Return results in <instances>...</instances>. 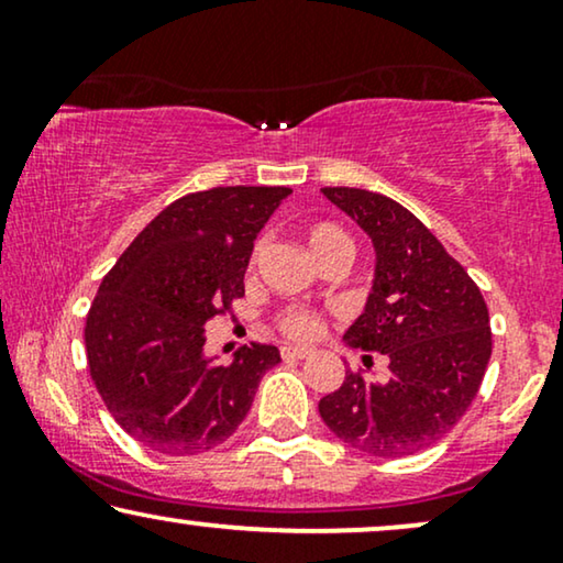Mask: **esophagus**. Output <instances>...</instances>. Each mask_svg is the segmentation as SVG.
Instances as JSON below:
<instances>
[{
	"instance_id": "34e87169",
	"label": "esophagus",
	"mask_w": 563,
	"mask_h": 563,
	"mask_svg": "<svg viewBox=\"0 0 563 563\" xmlns=\"http://www.w3.org/2000/svg\"><path fill=\"white\" fill-rule=\"evenodd\" d=\"M310 349H302V345H282V358H307L310 356Z\"/></svg>"
}]
</instances>
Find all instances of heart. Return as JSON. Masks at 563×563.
<instances>
[{"label":"heart","instance_id":"b5f03b06","mask_svg":"<svg viewBox=\"0 0 563 563\" xmlns=\"http://www.w3.org/2000/svg\"><path fill=\"white\" fill-rule=\"evenodd\" d=\"M307 243L318 261L333 256V253H353V241L351 235L345 233L343 228L333 225V222H314V225L307 228ZM261 251H264V238H258L253 243L251 258H249V272H253L258 264ZM279 330L289 338H299V341H307V338H314L320 333V318L310 310H302V307H289L279 314Z\"/></svg>","mask_w":563,"mask_h":563}]
</instances>
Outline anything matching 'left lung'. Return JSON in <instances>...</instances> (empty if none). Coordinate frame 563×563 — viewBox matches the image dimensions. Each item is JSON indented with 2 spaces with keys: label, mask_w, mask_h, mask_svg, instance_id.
Returning a JSON list of instances; mask_svg holds the SVG:
<instances>
[{
  "label": "left lung",
  "mask_w": 563,
  "mask_h": 563,
  "mask_svg": "<svg viewBox=\"0 0 563 563\" xmlns=\"http://www.w3.org/2000/svg\"><path fill=\"white\" fill-rule=\"evenodd\" d=\"M376 251L374 287L345 343L389 358V379L345 372L320 418L343 443L399 459L426 451L464 418L492 356L489 312L466 268L395 199L322 189Z\"/></svg>",
  "instance_id": "8db88e82"
}]
</instances>
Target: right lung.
<instances>
[{
    "label": "right lung",
    "instance_id": "add662e5",
    "mask_svg": "<svg viewBox=\"0 0 563 563\" xmlns=\"http://www.w3.org/2000/svg\"><path fill=\"white\" fill-rule=\"evenodd\" d=\"M289 187H214L176 199L99 284L84 341L91 382L128 435L166 456L228 441L279 349L205 356V325L245 295L253 241Z\"/></svg>",
    "mask_w": 563,
    "mask_h": 563
}]
</instances>
